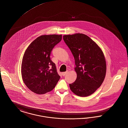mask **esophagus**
<instances>
[{
	"label": "esophagus",
	"instance_id": "34e87169",
	"mask_svg": "<svg viewBox=\"0 0 128 128\" xmlns=\"http://www.w3.org/2000/svg\"><path fill=\"white\" fill-rule=\"evenodd\" d=\"M67 73H68V71L65 72H62V75L63 76H65Z\"/></svg>",
	"mask_w": 128,
	"mask_h": 128
}]
</instances>
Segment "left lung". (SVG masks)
Returning <instances> with one entry per match:
<instances>
[{
    "instance_id": "obj_1",
    "label": "left lung",
    "mask_w": 128,
    "mask_h": 128,
    "mask_svg": "<svg viewBox=\"0 0 128 128\" xmlns=\"http://www.w3.org/2000/svg\"><path fill=\"white\" fill-rule=\"evenodd\" d=\"M63 40L75 60L77 78L69 84L70 89L77 96H88L100 87L105 78L104 54L96 42L84 34L64 35Z\"/></svg>"
}]
</instances>
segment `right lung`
<instances>
[{
  "instance_id": "right-lung-1",
  "label": "right lung",
  "mask_w": 128,
  "mask_h": 128,
  "mask_svg": "<svg viewBox=\"0 0 128 128\" xmlns=\"http://www.w3.org/2000/svg\"><path fill=\"white\" fill-rule=\"evenodd\" d=\"M62 40V35H42L33 40L23 56L21 74L31 91L44 94L53 90L60 79L50 54Z\"/></svg>"
}]
</instances>
